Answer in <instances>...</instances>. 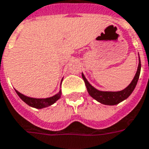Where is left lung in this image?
<instances>
[{"label":"left lung","instance_id":"obj_1","mask_svg":"<svg viewBox=\"0 0 149 149\" xmlns=\"http://www.w3.org/2000/svg\"><path fill=\"white\" fill-rule=\"evenodd\" d=\"M139 61L140 62H139L137 72H136L134 78H133L132 81L131 82V84L123 90L118 91V92H107V91L97 90L89 84V81L85 77V76L82 74V78L85 81V86L87 88V91L89 93V95L92 97L93 98L97 100L100 103L104 104V105H109V106H114V105H116V104H118L119 102H123V100L127 99L132 94L133 90L135 89L137 81H138L139 77H140V68H141L140 59H139Z\"/></svg>","mask_w":149,"mask_h":149}]
</instances>
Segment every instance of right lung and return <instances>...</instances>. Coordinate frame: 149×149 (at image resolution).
Listing matches in <instances>:
<instances>
[{
  "mask_svg": "<svg viewBox=\"0 0 149 149\" xmlns=\"http://www.w3.org/2000/svg\"><path fill=\"white\" fill-rule=\"evenodd\" d=\"M17 93V94L20 97V98L24 102L29 105L30 107H35L37 109H42L44 107H49L51 105H52L53 103H55L57 100L60 99V96H61V91L58 93L57 94L54 95V96L51 97H47V98H34V97H26L22 94L21 93L18 91L15 90Z\"/></svg>",
  "mask_w": 149,
  "mask_h": 149,
  "instance_id": "add662e5",
  "label": "right lung"
}]
</instances>
